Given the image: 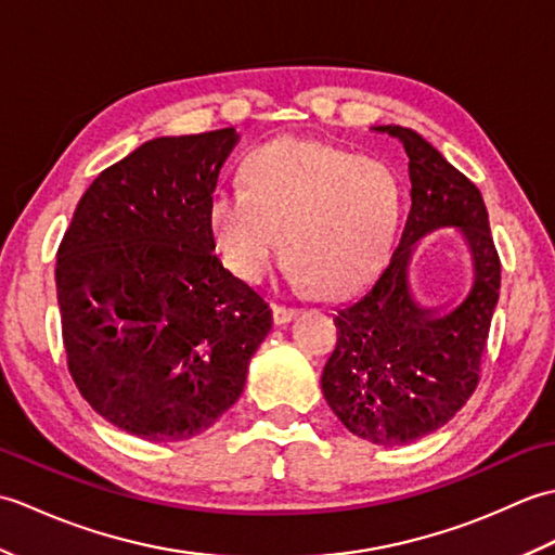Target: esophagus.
Returning a JSON list of instances; mask_svg holds the SVG:
<instances>
[{
	"label": "esophagus",
	"instance_id": "34e87169",
	"mask_svg": "<svg viewBox=\"0 0 555 555\" xmlns=\"http://www.w3.org/2000/svg\"><path fill=\"white\" fill-rule=\"evenodd\" d=\"M300 310L298 308H286V305H274V322L276 324H286L296 317Z\"/></svg>",
	"mask_w": 555,
	"mask_h": 555
}]
</instances>
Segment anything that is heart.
<instances>
[{
	"instance_id": "b5f03b06",
	"label": "heart",
	"mask_w": 555,
	"mask_h": 555,
	"mask_svg": "<svg viewBox=\"0 0 555 555\" xmlns=\"http://www.w3.org/2000/svg\"><path fill=\"white\" fill-rule=\"evenodd\" d=\"M247 188L209 199V227L223 262L257 281L284 245L286 271L305 291L346 296L386 264L403 211L391 164L310 138H281L245 164Z\"/></svg>"
}]
</instances>
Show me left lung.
<instances>
[{"label":"left lung","mask_w":555,"mask_h":555,"mask_svg":"<svg viewBox=\"0 0 555 555\" xmlns=\"http://www.w3.org/2000/svg\"><path fill=\"white\" fill-rule=\"evenodd\" d=\"M405 147L410 211L379 279L334 317L338 340L322 372L328 408L356 436L405 446L451 420L475 393L501 259L479 188L412 128L376 126ZM460 228L476 262V284L453 311L436 315L411 298V245L439 228Z\"/></svg>","instance_id":"obj_1"}]
</instances>
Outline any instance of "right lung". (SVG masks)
Segmentation results:
<instances>
[{
	"mask_svg": "<svg viewBox=\"0 0 555 555\" xmlns=\"http://www.w3.org/2000/svg\"><path fill=\"white\" fill-rule=\"evenodd\" d=\"M235 128L155 138L90 183L56 250L68 372L114 427L185 441L241 398L271 310L223 269L209 199Z\"/></svg>",
	"mask_w": 555,
	"mask_h": 555,
	"instance_id": "add662e5",
	"label": "right lung"
}]
</instances>
